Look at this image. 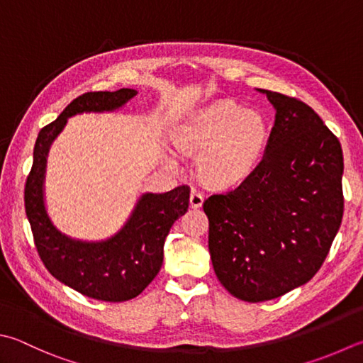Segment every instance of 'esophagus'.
<instances>
[{
    "instance_id": "34e87169",
    "label": "esophagus",
    "mask_w": 363,
    "mask_h": 363,
    "mask_svg": "<svg viewBox=\"0 0 363 363\" xmlns=\"http://www.w3.org/2000/svg\"><path fill=\"white\" fill-rule=\"evenodd\" d=\"M202 203H203V196L199 193V191H196V189L191 191V194H189L191 208H201Z\"/></svg>"
}]
</instances>
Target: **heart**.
<instances>
[{
  "label": "heart",
  "instance_id": "heart-1",
  "mask_svg": "<svg viewBox=\"0 0 363 363\" xmlns=\"http://www.w3.org/2000/svg\"><path fill=\"white\" fill-rule=\"evenodd\" d=\"M182 153L197 155V174L211 186H232L255 172L261 162L269 123L259 111L245 108L230 99H220L196 108L172 134ZM174 167L172 156L166 158Z\"/></svg>",
  "mask_w": 363,
  "mask_h": 363
}]
</instances>
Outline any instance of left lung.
Instances as JSON below:
<instances>
[{"instance_id": "obj_1", "label": "left lung", "mask_w": 363, "mask_h": 363, "mask_svg": "<svg viewBox=\"0 0 363 363\" xmlns=\"http://www.w3.org/2000/svg\"><path fill=\"white\" fill-rule=\"evenodd\" d=\"M264 93L275 125L255 172L203 202L218 279L245 302L284 296L316 275L343 218V152L310 106Z\"/></svg>"}]
</instances>
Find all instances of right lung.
<instances>
[{"mask_svg": "<svg viewBox=\"0 0 363 363\" xmlns=\"http://www.w3.org/2000/svg\"><path fill=\"white\" fill-rule=\"evenodd\" d=\"M138 91H94L75 98L60 117L38 134L31 172L25 184V210L40 259L52 275L74 291L104 302L138 297L161 270L164 242L172 224L186 213L189 188L167 193H145L117 234L101 242L77 240L61 232L50 220L44 201L47 156L67 118L84 112H113Z\"/></svg>", "mask_w": 363, "mask_h": 363, "instance_id": "1", "label": "right lung"}]
</instances>
